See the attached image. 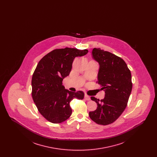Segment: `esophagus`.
I'll list each match as a JSON object with an SVG mask.
<instances>
[{
	"label": "esophagus",
	"instance_id": "34e87169",
	"mask_svg": "<svg viewBox=\"0 0 157 157\" xmlns=\"http://www.w3.org/2000/svg\"><path fill=\"white\" fill-rule=\"evenodd\" d=\"M84 98H85V100H86V101H90V97H89V96H88V95H85Z\"/></svg>",
	"mask_w": 157,
	"mask_h": 157
}]
</instances>
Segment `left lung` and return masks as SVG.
<instances>
[{
  "label": "left lung",
  "mask_w": 157,
  "mask_h": 157,
  "mask_svg": "<svg viewBox=\"0 0 157 157\" xmlns=\"http://www.w3.org/2000/svg\"><path fill=\"white\" fill-rule=\"evenodd\" d=\"M92 56L99 64L97 83L105 91V98L92 97L97 108L89 113L90 118L99 125L112 124L127 107L132 83L131 74L125 62L119 56L100 48H94Z\"/></svg>",
  "instance_id": "left-lung-1"
}]
</instances>
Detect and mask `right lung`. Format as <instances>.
I'll return each instance as SVG.
<instances>
[{
    "mask_svg": "<svg viewBox=\"0 0 157 157\" xmlns=\"http://www.w3.org/2000/svg\"><path fill=\"white\" fill-rule=\"evenodd\" d=\"M88 52L87 49H56L37 63L32 78V97L39 112L50 122L59 124L67 120L72 112L70 102L83 99L82 91L65 90L62 81L69 75L75 58Z\"/></svg>",
    "mask_w": 157,
    "mask_h": 157,
    "instance_id": "add662e5",
    "label": "right lung"
}]
</instances>
